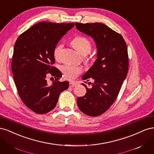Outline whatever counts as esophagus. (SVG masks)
Wrapping results in <instances>:
<instances>
[{
    "label": "esophagus",
    "instance_id": "34e87169",
    "mask_svg": "<svg viewBox=\"0 0 154 154\" xmlns=\"http://www.w3.org/2000/svg\"><path fill=\"white\" fill-rule=\"evenodd\" d=\"M77 82H69V87H75L76 85H77Z\"/></svg>",
    "mask_w": 154,
    "mask_h": 154
}]
</instances>
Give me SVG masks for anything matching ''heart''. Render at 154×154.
I'll return each mask as SVG.
<instances>
[{
    "label": "heart",
    "instance_id": "1",
    "mask_svg": "<svg viewBox=\"0 0 154 154\" xmlns=\"http://www.w3.org/2000/svg\"><path fill=\"white\" fill-rule=\"evenodd\" d=\"M71 45L72 47L83 55H86L91 52L92 49V43L89 39L83 36H77L72 40ZM63 48L62 44H58L54 48L53 54L55 58H58L60 51ZM61 71L64 77L67 80H72L75 79L79 74L82 72V68L73 66V65H64L62 66Z\"/></svg>",
    "mask_w": 154,
    "mask_h": 154
}]
</instances>
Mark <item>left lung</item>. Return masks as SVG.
<instances>
[{
	"label": "left lung",
	"instance_id": "left-lung-1",
	"mask_svg": "<svg viewBox=\"0 0 154 154\" xmlns=\"http://www.w3.org/2000/svg\"><path fill=\"white\" fill-rule=\"evenodd\" d=\"M76 28L89 35L96 44L97 59L83 76L94 80L85 96L77 99L78 108L89 116H98L108 110L117 97L128 69L127 44L123 36L101 23H76ZM87 83V82H85ZM91 85V82L88 83Z\"/></svg>",
	"mask_w": 154,
	"mask_h": 154
}]
</instances>
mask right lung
<instances>
[{"label": "right lung", "mask_w": 154, "mask_h": 154, "mask_svg": "<svg viewBox=\"0 0 154 154\" xmlns=\"http://www.w3.org/2000/svg\"><path fill=\"white\" fill-rule=\"evenodd\" d=\"M74 26L41 22L22 33L15 44L11 62L14 82L23 103L35 113L52 110L60 93L69 87L68 82L59 81L62 74L52 65L54 48ZM48 75L55 78L51 85L46 80Z\"/></svg>", "instance_id": "right-lung-1"}]
</instances>
